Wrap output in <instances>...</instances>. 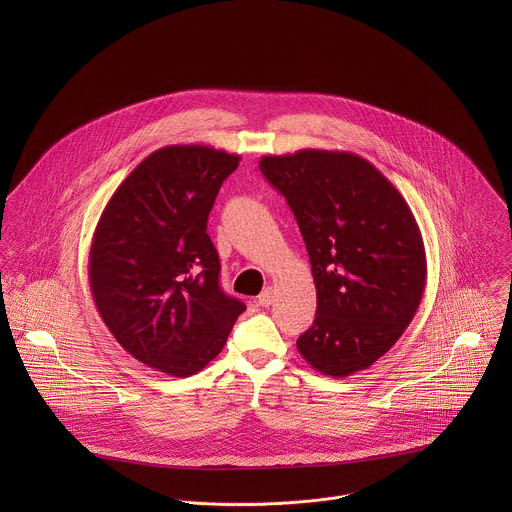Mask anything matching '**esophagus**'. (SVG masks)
<instances>
[{
  "mask_svg": "<svg viewBox=\"0 0 512 512\" xmlns=\"http://www.w3.org/2000/svg\"><path fill=\"white\" fill-rule=\"evenodd\" d=\"M274 297H276L274 288H266L264 292L258 295V305H262V307H268V305H272V303H274Z\"/></svg>",
  "mask_w": 512,
  "mask_h": 512,
  "instance_id": "1",
  "label": "esophagus"
}]
</instances>
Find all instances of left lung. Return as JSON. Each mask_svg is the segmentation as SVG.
<instances>
[{
	"label": "left lung",
	"instance_id": "left-lung-1",
	"mask_svg": "<svg viewBox=\"0 0 512 512\" xmlns=\"http://www.w3.org/2000/svg\"><path fill=\"white\" fill-rule=\"evenodd\" d=\"M260 171L292 209L317 290L299 355L335 378L365 370L402 337L426 288L424 240L408 203L351 151L264 155Z\"/></svg>",
	"mask_w": 512,
	"mask_h": 512
}]
</instances>
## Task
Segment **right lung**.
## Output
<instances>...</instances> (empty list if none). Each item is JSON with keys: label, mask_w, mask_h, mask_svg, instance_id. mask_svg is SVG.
Returning <instances> with one entry per match:
<instances>
[{"label": "right lung", "mask_w": 512, "mask_h": 512, "mask_svg": "<svg viewBox=\"0 0 512 512\" xmlns=\"http://www.w3.org/2000/svg\"><path fill=\"white\" fill-rule=\"evenodd\" d=\"M240 157L209 146L153 151L124 179L94 230L88 280L116 341L171 376L209 365L246 309L220 290L207 220Z\"/></svg>", "instance_id": "1"}]
</instances>
